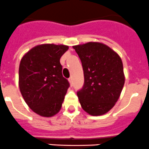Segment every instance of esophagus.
I'll return each instance as SVG.
<instances>
[{"mask_svg": "<svg viewBox=\"0 0 149 149\" xmlns=\"http://www.w3.org/2000/svg\"><path fill=\"white\" fill-rule=\"evenodd\" d=\"M68 81H69V83H70L71 84H72V83H73V81H72V77L68 78Z\"/></svg>", "mask_w": 149, "mask_h": 149, "instance_id": "obj_1", "label": "esophagus"}]
</instances>
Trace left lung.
Listing matches in <instances>:
<instances>
[{
	"mask_svg": "<svg viewBox=\"0 0 149 149\" xmlns=\"http://www.w3.org/2000/svg\"><path fill=\"white\" fill-rule=\"evenodd\" d=\"M82 63L84 84L77 95L82 108L92 116L111 110L125 84L120 56L108 46L88 42L73 46Z\"/></svg>",
	"mask_w": 149,
	"mask_h": 149,
	"instance_id": "8db88e82",
	"label": "left lung"
}]
</instances>
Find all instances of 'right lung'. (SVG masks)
Returning <instances> with one entry per match:
<instances>
[{"label": "right lung", "instance_id": "right-lung-1", "mask_svg": "<svg viewBox=\"0 0 149 149\" xmlns=\"http://www.w3.org/2000/svg\"><path fill=\"white\" fill-rule=\"evenodd\" d=\"M68 49L63 45H40L30 50L21 60V93L29 107L42 116H53L60 111L70 86L63 76L60 62Z\"/></svg>", "mask_w": 149, "mask_h": 149}]
</instances>
